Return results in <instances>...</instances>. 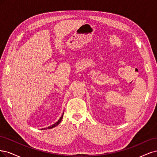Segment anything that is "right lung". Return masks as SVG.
Instances as JSON below:
<instances>
[{"instance_id": "add662e5", "label": "right lung", "mask_w": 157, "mask_h": 157, "mask_svg": "<svg viewBox=\"0 0 157 157\" xmlns=\"http://www.w3.org/2000/svg\"><path fill=\"white\" fill-rule=\"evenodd\" d=\"M63 114H64V112L63 113V115H62V116L61 117H60V119L58 120V121L57 122H56L55 123V124H52V126H48V127H47V128H42L41 130H46V129H51V128H54V127H55V126H57L60 122H61V121H62V119H63Z\"/></svg>"}]
</instances>
